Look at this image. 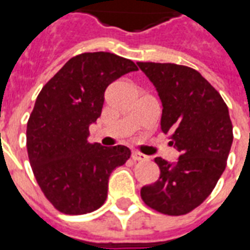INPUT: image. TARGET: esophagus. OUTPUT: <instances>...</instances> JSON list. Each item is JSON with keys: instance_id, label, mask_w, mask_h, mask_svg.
Wrapping results in <instances>:
<instances>
[{"instance_id": "obj_1", "label": "esophagus", "mask_w": 250, "mask_h": 250, "mask_svg": "<svg viewBox=\"0 0 250 250\" xmlns=\"http://www.w3.org/2000/svg\"><path fill=\"white\" fill-rule=\"evenodd\" d=\"M131 158H132V161H147L148 159V157H146L145 154H142V152L139 151H132L131 152Z\"/></svg>"}]
</instances>
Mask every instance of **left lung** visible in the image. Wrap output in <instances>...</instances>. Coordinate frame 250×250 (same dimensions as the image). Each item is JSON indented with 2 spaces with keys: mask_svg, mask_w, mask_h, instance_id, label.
<instances>
[{
  "mask_svg": "<svg viewBox=\"0 0 250 250\" xmlns=\"http://www.w3.org/2000/svg\"><path fill=\"white\" fill-rule=\"evenodd\" d=\"M162 102L161 130L181 152L178 162L155 158L161 175L141 197L167 215L188 214L213 191L233 142L228 105L198 71L171 62H138Z\"/></svg>",
  "mask_w": 250,
  "mask_h": 250,
  "instance_id": "obj_1",
  "label": "left lung"
}]
</instances>
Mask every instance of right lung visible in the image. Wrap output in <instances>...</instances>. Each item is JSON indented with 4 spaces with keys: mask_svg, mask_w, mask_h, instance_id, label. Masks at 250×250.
Wrapping results in <instances>:
<instances>
[{
    "mask_svg": "<svg viewBox=\"0 0 250 250\" xmlns=\"http://www.w3.org/2000/svg\"><path fill=\"white\" fill-rule=\"evenodd\" d=\"M135 62L109 52L72 57L42 87L26 125V148L37 184L64 214H87L107 198L112 170L127 162L125 146L89 143L104 92Z\"/></svg>",
    "mask_w": 250,
    "mask_h": 250,
    "instance_id": "right-lung-1",
    "label": "right lung"
}]
</instances>
